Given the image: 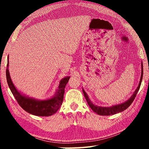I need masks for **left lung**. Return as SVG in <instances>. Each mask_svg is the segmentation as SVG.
Masks as SVG:
<instances>
[{
    "instance_id": "8db88e82",
    "label": "left lung",
    "mask_w": 149,
    "mask_h": 149,
    "mask_svg": "<svg viewBox=\"0 0 149 149\" xmlns=\"http://www.w3.org/2000/svg\"><path fill=\"white\" fill-rule=\"evenodd\" d=\"M143 64L141 63V78H140V81H139V84L138 87L137 89H136V90L135 91V92L133 93V94L132 95V97H131L127 100H126L125 102H123V103H122V104H120L112 106V107H99V106L95 105L91 101L89 96L87 95L86 92L85 91V90L84 89H83L82 90H83V92H84V96H85V99H86L88 104H89L90 108H91V109L94 111L95 113H97V114L101 115V116L114 115V114H117V113L123 112V111H124L125 110L127 109V108L129 107L131 104H132V103L133 102V101L135 99L136 95H137L138 91L139 90V88H140L141 84V81H142V79H143Z\"/></svg>"
}]
</instances>
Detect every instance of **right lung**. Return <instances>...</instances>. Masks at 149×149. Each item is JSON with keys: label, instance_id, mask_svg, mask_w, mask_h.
Instances as JSON below:
<instances>
[{"label": "right lung", "instance_id": "obj_1", "mask_svg": "<svg viewBox=\"0 0 149 149\" xmlns=\"http://www.w3.org/2000/svg\"><path fill=\"white\" fill-rule=\"evenodd\" d=\"M8 62V64H7L6 72L7 83L12 93L20 107L27 112L37 116H50L55 114L62 104L64 89L67 83L68 82L70 76L65 77L60 81L58 87L52 97L45 100L35 99L33 98L27 97L23 93L17 91L14 86L10 75Z\"/></svg>", "mask_w": 149, "mask_h": 149}]
</instances>
